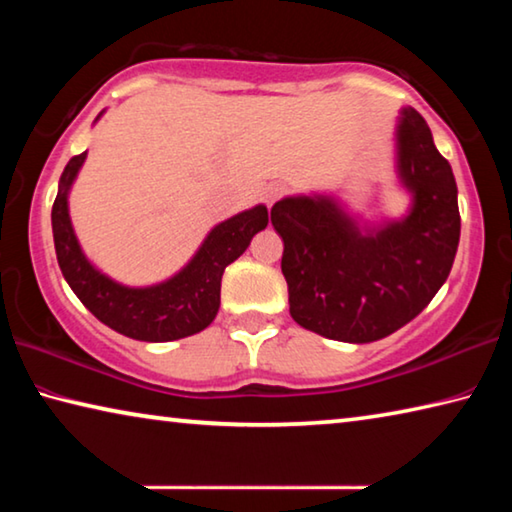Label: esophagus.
<instances>
[{
	"mask_svg": "<svg viewBox=\"0 0 512 512\" xmlns=\"http://www.w3.org/2000/svg\"><path fill=\"white\" fill-rule=\"evenodd\" d=\"M282 194H287V187H284V185H271V187H268L266 189V196H264L266 205L273 207L277 198H282Z\"/></svg>",
	"mask_w": 512,
	"mask_h": 512,
	"instance_id": "esophagus-1",
	"label": "esophagus"
}]
</instances>
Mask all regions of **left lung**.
Listing matches in <instances>:
<instances>
[{
    "label": "left lung",
    "mask_w": 512,
    "mask_h": 512,
    "mask_svg": "<svg viewBox=\"0 0 512 512\" xmlns=\"http://www.w3.org/2000/svg\"><path fill=\"white\" fill-rule=\"evenodd\" d=\"M395 173L411 196L400 219L359 223L332 194L277 201L289 311L300 327L343 343H372L420 314L452 271L461 214L452 167L418 110L395 126Z\"/></svg>",
    "instance_id": "obj_1"
}]
</instances>
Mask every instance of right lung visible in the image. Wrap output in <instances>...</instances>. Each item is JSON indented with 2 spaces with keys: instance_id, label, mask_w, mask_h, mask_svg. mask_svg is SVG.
Here are the masks:
<instances>
[{
  "instance_id": "add662e5",
  "label": "right lung",
  "mask_w": 512,
  "mask_h": 512,
  "mask_svg": "<svg viewBox=\"0 0 512 512\" xmlns=\"http://www.w3.org/2000/svg\"><path fill=\"white\" fill-rule=\"evenodd\" d=\"M85 158L88 151L67 162L51 207L58 266L76 298L103 325L135 341L164 343L203 332L219 311L225 266L244 255L253 237L268 225L266 205L259 203L214 225L194 257L167 280L149 287H126L90 262L69 219V189Z\"/></svg>"
}]
</instances>
